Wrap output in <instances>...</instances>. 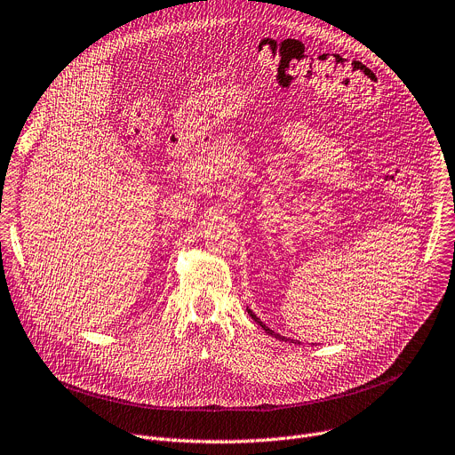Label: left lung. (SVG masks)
Returning a JSON list of instances; mask_svg holds the SVG:
<instances>
[{"instance_id": "left-lung-1", "label": "left lung", "mask_w": 455, "mask_h": 455, "mask_svg": "<svg viewBox=\"0 0 455 455\" xmlns=\"http://www.w3.org/2000/svg\"><path fill=\"white\" fill-rule=\"evenodd\" d=\"M246 310H249L251 317H252V319H254V321H256V323H258V324H259V326H261V328L265 330V332H267L268 336H272V338H275V339H281V341H288L286 338H283V336L275 334V332H274V330H270V328H268V326H267V324H265V323H263V321H261V319H259V317H258V315H256V314H254V312H252L251 308H246ZM292 343H294V341H292Z\"/></svg>"}]
</instances>
